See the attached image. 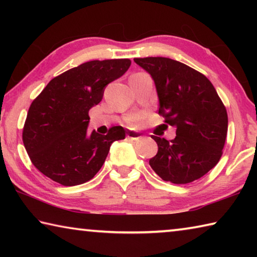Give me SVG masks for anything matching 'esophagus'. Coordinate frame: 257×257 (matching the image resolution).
I'll return each mask as SVG.
<instances>
[{"label":"esophagus","instance_id":"1","mask_svg":"<svg viewBox=\"0 0 257 257\" xmlns=\"http://www.w3.org/2000/svg\"><path fill=\"white\" fill-rule=\"evenodd\" d=\"M127 138L132 139V141H138V139L142 138L141 133L138 132H134V130H130V132L127 133Z\"/></svg>","mask_w":257,"mask_h":257}]
</instances>
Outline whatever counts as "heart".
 <instances>
[{
	"mask_svg": "<svg viewBox=\"0 0 257 257\" xmlns=\"http://www.w3.org/2000/svg\"><path fill=\"white\" fill-rule=\"evenodd\" d=\"M138 121H139V118L138 116H134V118H132L129 120V122L132 123V124H137L138 123Z\"/></svg>",
	"mask_w": 257,
	"mask_h": 257,
	"instance_id": "heart-1",
	"label": "heart"
}]
</instances>
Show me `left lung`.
I'll list each match as a JSON object with an SVG mask.
<instances>
[{"instance_id":"left-lung-1","label":"left lung","mask_w":257,"mask_h":257,"mask_svg":"<svg viewBox=\"0 0 257 257\" xmlns=\"http://www.w3.org/2000/svg\"><path fill=\"white\" fill-rule=\"evenodd\" d=\"M153 78L159 114L176 127V138L153 136L158 154L151 168L164 181L189 184L215 167L222 155L228 114L214 86L201 72L169 58L134 59Z\"/></svg>"}]
</instances>
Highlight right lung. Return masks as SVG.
Masks as SVG:
<instances>
[{
    "mask_svg": "<svg viewBox=\"0 0 257 257\" xmlns=\"http://www.w3.org/2000/svg\"><path fill=\"white\" fill-rule=\"evenodd\" d=\"M129 59L94 60L61 73L34 99L24 125L23 141L33 164L63 186L94 178L113 142L124 139L115 125L106 135L87 133L88 112L102 101L104 88L128 70Z\"/></svg>",
    "mask_w": 257,
    "mask_h": 257,
    "instance_id": "right-lung-1",
    "label": "right lung"
}]
</instances>
